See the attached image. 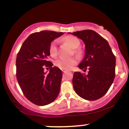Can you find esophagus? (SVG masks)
Here are the masks:
<instances>
[{
  "label": "esophagus",
  "mask_w": 129,
  "mask_h": 129,
  "mask_svg": "<svg viewBox=\"0 0 129 129\" xmlns=\"http://www.w3.org/2000/svg\"><path fill=\"white\" fill-rule=\"evenodd\" d=\"M62 72H64V73H66V72H68V70H65V69H62Z\"/></svg>",
  "instance_id": "esophagus-1"
}]
</instances>
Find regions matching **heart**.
<instances>
[{
  "instance_id": "obj_1",
  "label": "heart",
  "mask_w": 129,
  "mask_h": 129,
  "mask_svg": "<svg viewBox=\"0 0 129 129\" xmlns=\"http://www.w3.org/2000/svg\"><path fill=\"white\" fill-rule=\"evenodd\" d=\"M63 40L66 42L70 47L73 49H77L79 47L80 45V40L77 38L73 36H68L65 37L63 39ZM57 41L54 40L51 43L50 47H49V52L50 55L54 57L57 54ZM77 60L75 57L71 58H64L61 57L56 60L55 61V64L56 66L59 68L61 69H66L69 70L73 68L77 64Z\"/></svg>"
}]
</instances>
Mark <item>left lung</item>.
<instances>
[{"instance_id":"obj_1","label":"left lung","mask_w":129,"mask_h":129,"mask_svg":"<svg viewBox=\"0 0 129 129\" xmlns=\"http://www.w3.org/2000/svg\"><path fill=\"white\" fill-rule=\"evenodd\" d=\"M85 45V54L79 68L89 71L87 75L75 72L73 85L80 98L87 100H98L109 90L115 77L116 57L106 39L92 30L70 33Z\"/></svg>"}]
</instances>
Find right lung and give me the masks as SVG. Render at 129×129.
Instances as JSON below:
<instances>
[{
  "mask_svg": "<svg viewBox=\"0 0 129 129\" xmlns=\"http://www.w3.org/2000/svg\"><path fill=\"white\" fill-rule=\"evenodd\" d=\"M64 33L43 30L32 33L23 43L16 57V77L26 98L38 106L52 103L60 92L61 70L47 61L49 47L55 39ZM51 68L49 73L44 66Z\"/></svg>",
  "mask_w": 129,
  "mask_h": 129,
  "instance_id": "1",
  "label": "right lung"
}]
</instances>
